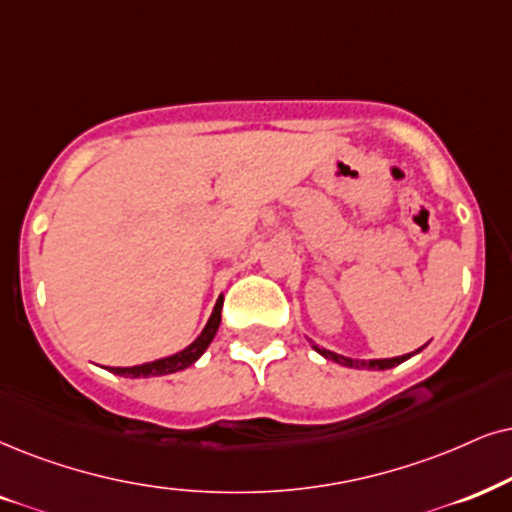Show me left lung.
Returning <instances> with one entry per match:
<instances>
[{
	"instance_id": "obj_1",
	"label": "left lung",
	"mask_w": 512,
	"mask_h": 512,
	"mask_svg": "<svg viewBox=\"0 0 512 512\" xmlns=\"http://www.w3.org/2000/svg\"><path fill=\"white\" fill-rule=\"evenodd\" d=\"M314 349L319 354H323V357L326 359H331V361H335V364H340V366H349V368H375V371H385V368H392V366H399L401 361H406L411 357V354H404V357H394V359H371V361H359V359H347V357H340V354H335V352H328V349H321V347H316L314 345Z\"/></svg>"
}]
</instances>
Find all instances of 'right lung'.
<instances>
[{"mask_svg": "<svg viewBox=\"0 0 512 512\" xmlns=\"http://www.w3.org/2000/svg\"><path fill=\"white\" fill-rule=\"evenodd\" d=\"M219 321H222V300L215 304V312H212L208 326L203 328V333L198 335L196 340L191 342L189 347L181 349V352L172 354V357L151 361V364H141V366H132V368H111L115 375H125V378H151V375H167V373H177L181 368H189L193 361H196L200 354L208 349V345L215 338Z\"/></svg>", "mask_w": 512, "mask_h": 512, "instance_id": "1", "label": "right lung"}]
</instances>
